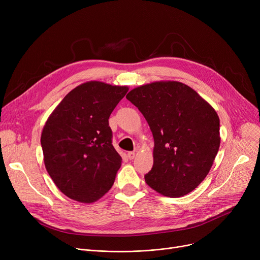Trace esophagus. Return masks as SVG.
<instances>
[{"mask_svg":"<svg viewBox=\"0 0 260 260\" xmlns=\"http://www.w3.org/2000/svg\"><path fill=\"white\" fill-rule=\"evenodd\" d=\"M127 157L129 160H133L135 158V152H128L127 153Z\"/></svg>","mask_w":260,"mask_h":260,"instance_id":"34e87169","label":"esophagus"}]
</instances>
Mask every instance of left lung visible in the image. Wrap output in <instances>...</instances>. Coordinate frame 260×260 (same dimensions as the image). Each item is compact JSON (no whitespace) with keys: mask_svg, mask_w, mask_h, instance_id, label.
Instances as JSON below:
<instances>
[{"mask_svg":"<svg viewBox=\"0 0 260 260\" xmlns=\"http://www.w3.org/2000/svg\"><path fill=\"white\" fill-rule=\"evenodd\" d=\"M126 99L146 119L155 141L146 183L168 197L194 190L209 174L220 145L214 108L180 82H154L134 88Z\"/></svg>","mask_w":260,"mask_h":260,"instance_id":"8db88e82","label":"left lung"}]
</instances>
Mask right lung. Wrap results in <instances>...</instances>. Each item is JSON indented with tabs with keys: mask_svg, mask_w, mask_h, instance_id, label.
<instances>
[{
	"mask_svg": "<svg viewBox=\"0 0 260 260\" xmlns=\"http://www.w3.org/2000/svg\"><path fill=\"white\" fill-rule=\"evenodd\" d=\"M127 90L87 82L68 92L46 121L41 136L45 168L71 199L94 202L113 186L122 158L108 119Z\"/></svg>",
	"mask_w": 260,
	"mask_h": 260,
	"instance_id": "1",
	"label": "right lung"
}]
</instances>
